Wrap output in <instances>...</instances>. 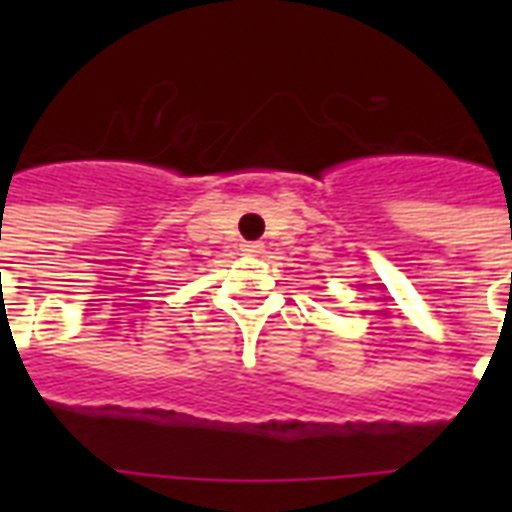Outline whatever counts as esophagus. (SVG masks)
Returning a JSON list of instances; mask_svg holds the SVG:
<instances>
[{
	"mask_svg": "<svg viewBox=\"0 0 512 512\" xmlns=\"http://www.w3.org/2000/svg\"><path fill=\"white\" fill-rule=\"evenodd\" d=\"M263 244H260V241H249V244H244V252H247V255H263Z\"/></svg>",
	"mask_w": 512,
	"mask_h": 512,
	"instance_id": "obj_1",
	"label": "esophagus"
}]
</instances>
